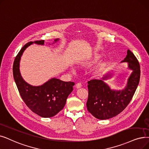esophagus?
I'll return each instance as SVG.
<instances>
[{
	"mask_svg": "<svg viewBox=\"0 0 149 149\" xmlns=\"http://www.w3.org/2000/svg\"><path fill=\"white\" fill-rule=\"evenodd\" d=\"M75 87L77 88H80L81 87V84L80 83H77L75 85Z\"/></svg>",
	"mask_w": 149,
	"mask_h": 149,
	"instance_id": "34e87169",
	"label": "esophagus"
}]
</instances>
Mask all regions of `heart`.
<instances>
[{
	"instance_id": "b5f03b06",
	"label": "heart",
	"mask_w": 149,
	"mask_h": 149,
	"mask_svg": "<svg viewBox=\"0 0 149 149\" xmlns=\"http://www.w3.org/2000/svg\"><path fill=\"white\" fill-rule=\"evenodd\" d=\"M100 56H99V55H97V56H96L95 57V58L94 59V60H93V61H91V63H94V62H95V61H97V60H99V58H100ZM91 63H82V64L81 65L83 66H88L89 64H90ZM105 63H102L100 65V66H99V68L100 69H102V68H103V67H104L105 66ZM72 72H74V70H72Z\"/></svg>"
}]
</instances>
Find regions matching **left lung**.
Listing matches in <instances>:
<instances>
[{"instance_id":"1","label":"left lung","mask_w":149,"mask_h":149,"mask_svg":"<svg viewBox=\"0 0 149 149\" xmlns=\"http://www.w3.org/2000/svg\"><path fill=\"white\" fill-rule=\"evenodd\" d=\"M122 62L128 63L133 70L128 80L126 88L122 91L112 90L101 80L92 79L88 81V99L86 107L88 111L97 119H108L117 116L127 107L133 98L140 79V66L136 57L130 50ZM109 75L103 79H106Z\"/></svg>"}]
</instances>
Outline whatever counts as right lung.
<instances>
[{
	"label": "right lung",
	"instance_id": "add662e5",
	"mask_svg": "<svg viewBox=\"0 0 149 149\" xmlns=\"http://www.w3.org/2000/svg\"><path fill=\"white\" fill-rule=\"evenodd\" d=\"M58 40L56 39L55 41ZM33 42L43 45L44 40L29 42L19 52L13 66L14 79L22 100L32 111L42 118L53 117L64 108L75 83L57 79H51L39 86H33L25 82L19 71V61L24 50Z\"/></svg>",
	"mask_w": 149,
	"mask_h": 149
}]
</instances>
